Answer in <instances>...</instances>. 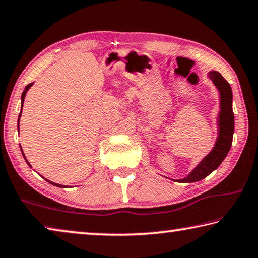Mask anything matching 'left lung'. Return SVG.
Returning <instances> with one entry per match:
<instances>
[{"mask_svg":"<svg viewBox=\"0 0 258 258\" xmlns=\"http://www.w3.org/2000/svg\"><path fill=\"white\" fill-rule=\"evenodd\" d=\"M214 85L220 91V113H218V137L213 150L200 161L199 165L186 177L177 182L191 183L203 180L209 175L214 169L221 165L228 155L232 145L234 132V115L232 110V90L224 77L218 72H209Z\"/></svg>","mask_w":258,"mask_h":258,"instance_id":"obj_1","label":"left lung"}]
</instances>
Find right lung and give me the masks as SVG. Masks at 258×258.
<instances>
[{"mask_svg": "<svg viewBox=\"0 0 258 258\" xmlns=\"http://www.w3.org/2000/svg\"><path fill=\"white\" fill-rule=\"evenodd\" d=\"M33 85V83H30V84H28L27 86L25 87V90H24V92H23V94H21V109H23V106H24V100H25V97H26V93H27V91L30 89V86ZM20 116H21V111H20V113H19V118H18V131H19V119H20ZM23 151V150H21ZM23 155H24V152H23ZM24 157H25V155H24ZM25 160L27 161V159H26V157H25ZM27 164L29 165V163L27 161ZM30 166V165H29ZM30 167H32V166H30ZM47 182L49 183H51L52 185H55V186H59V187H66V185H61V184H58V183H53V182H51V181H49V180H46Z\"/></svg>", "mask_w": 258, "mask_h": 258, "instance_id": "add662e5", "label": "right lung"}]
</instances>
